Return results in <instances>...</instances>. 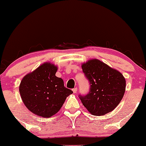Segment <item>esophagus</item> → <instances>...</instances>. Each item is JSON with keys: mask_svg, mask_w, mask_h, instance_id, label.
<instances>
[{"mask_svg": "<svg viewBox=\"0 0 146 146\" xmlns=\"http://www.w3.org/2000/svg\"><path fill=\"white\" fill-rule=\"evenodd\" d=\"M77 90H78V88H73V93H76Z\"/></svg>", "mask_w": 146, "mask_h": 146, "instance_id": "34e87169", "label": "esophagus"}]
</instances>
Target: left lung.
Segmentation results:
<instances>
[{"mask_svg":"<svg viewBox=\"0 0 146 146\" xmlns=\"http://www.w3.org/2000/svg\"><path fill=\"white\" fill-rule=\"evenodd\" d=\"M82 68L90 84L88 93L79 95L82 103L92 115L96 116L111 112L124 95V77L120 72L96 59L83 64Z\"/></svg>","mask_w":146,"mask_h":146,"instance_id":"1","label":"left lung"}]
</instances>
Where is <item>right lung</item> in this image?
I'll list each match as a JSON object with an SVG mask.
<instances>
[{
    "label": "right lung",
    "instance_id": "add662e5",
    "mask_svg": "<svg viewBox=\"0 0 146 146\" xmlns=\"http://www.w3.org/2000/svg\"><path fill=\"white\" fill-rule=\"evenodd\" d=\"M57 69L54 64L44 63L22 80L19 87L21 98L27 108L35 115L53 116L73 93L64 87L62 79L56 76Z\"/></svg>",
    "mask_w": 146,
    "mask_h": 146
}]
</instances>
